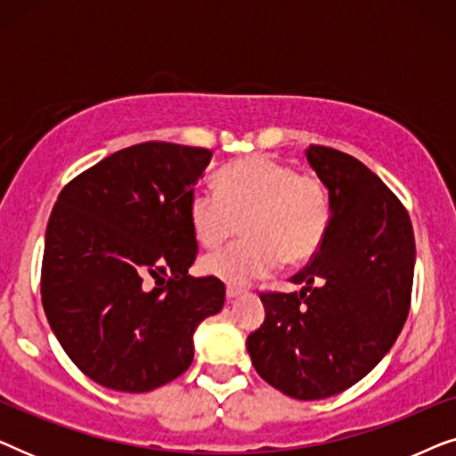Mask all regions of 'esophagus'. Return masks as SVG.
Here are the masks:
<instances>
[{"label": "esophagus", "instance_id": "1", "mask_svg": "<svg viewBox=\"0 0 456 456\" xmlns=\"http://www.w3.org/2000/svg\"><path fill=\"white\" fill-rule=\"evenodd\" d=\"M242 292H245V289H240V286H228V289H226V297H228V298H236V297H240Z\"/></svg>", "mask_w": 456, "mask_h": 456}]
</instances>
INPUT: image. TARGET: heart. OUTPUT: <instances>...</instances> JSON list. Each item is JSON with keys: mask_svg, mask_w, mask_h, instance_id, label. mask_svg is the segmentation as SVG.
<instances>
[{"mask_svg": "<svg viewBox=\"0 0 456 456\" xmlns=\"http://www.w3.org/2000/svg\"><path fill=\"white\" fill-rule=\"evenodd\" d=\"M186 211L205 248L222 247L240 226L245 240L208 255L201 264L208 276L236 286L267 276L282 259L289 265L314 259L332 228L334 203L315 174H298L273 158H248L224 166L216 191H192Z\"/></svg>", "mask_w": 456, "mask_h": 456, "instance_id": "obj_1", "label": "heart"}]
</instances>
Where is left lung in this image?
Instances as JSON below:
<instances>
[{
  "label": "left lung",
  "mask_w": 456,
  "mask_h": 456,
  "mask_svg": "<svg viewBox=\"0 0 456 456\" xmlns=\"http://www.w3.org/2000/svg\"><path fill=\"white\" fill-rule=\"evenodd\" d=\"M307 159L332 192V228L292 276L301 292L261 290L265 322L248 334L247 351L273 388L320 401L365 378L401 334L415 236L401 199L353 155L311 145Z\"/></svg>",
  "instance_id": "8db88e82"
}]
</instances>
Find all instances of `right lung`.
Returning a JSON list of instances; mask_svg holds the SVG:
<instances>
[{
    "instance_id": "1",
    "label": "right lung",
    "mask_w": 456,
    "mask_h": 456,
    "mask_svg": "<svg viewBox=\"0 0 456 456\" xmlns=\"http://www.w3.org/2000/svg\"><path fill=\"white\" fill-rule=\"evenodd\" d=\"M211 151L149 141L120 149L61 189L47 222L41 301L85 376L118 392L159 388L192 363V332L226 286L192 278L189 197Z\"/></svg>"
}]
</instances>
